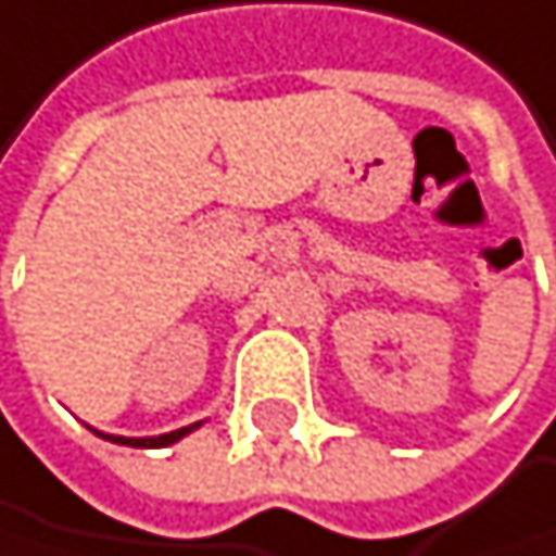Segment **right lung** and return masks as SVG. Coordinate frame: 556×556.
<instances>
[{
	"label": "right lung",
	"mask_w": 556,
	"mask_h": 556,
	"mask_svg": "<svg viewBox=\"0 0 556 556\" xmlns=\"http://www.w3.org/2000/svg\"><path fill=\"white\" fill-rule=\"evenodd\" d=\"M197 425L189 428H179V431H169V434H159V438H115V434H104L111 441H118V445H131V448H162V445H173V441H179L182 434H189Z\"/></svg>",
	"instance_id": "obj_1"
}]
</instances>
